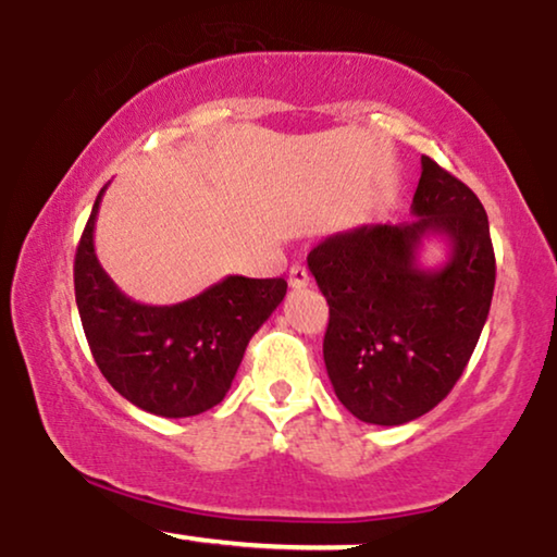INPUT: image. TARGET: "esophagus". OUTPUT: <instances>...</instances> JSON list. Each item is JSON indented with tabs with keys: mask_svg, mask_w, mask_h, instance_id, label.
Listing matches in <instances>:
<instances>
[{
	"mask_svg": "<svg viewBox=\"0 0 557 557\" xmlns=\"http://www.w3.org/2000/svg\"><path fill=\"white\" fill-rule=\"evenodd\" d=\"M288 286L292 288L309 286V271L305 269V265H292V271H288Z\"/></svg>",
	"mask_w": 557,
	"mask_h": 557,
	"instance_id": "obj_1",
	"label": "esophagus"
}]
</instances>
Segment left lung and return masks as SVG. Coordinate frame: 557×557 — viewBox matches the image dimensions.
Masks as SVG:
<instances>
[{"mask_svg": "<svg viewBox=\"0 0 557 557\" xmlns=\"http://www.w3.org/2000/svg\"><path fill=\"white\" fill-rule=\"evenodd\" d=\"M414 220L360 225L312 248L307 265L330 305L324 366L343 407L368 424L428 414L466 371L494 296L488 216L463 182L422 156ZM446 261H419L424 239Z\"/></svg>", "mask_w": 557, "mask_h": 557, "instance_id": "1", "label": "left lung"}]
</instances>
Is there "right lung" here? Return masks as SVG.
Returning <instances> with one entry per match:
<instances>
[{
    "mask_svg": "<svg viewBox=\"0 0 557 557\" xmlns=\"http://www.w3.org/2000/svg\"><path fill=\"white\" fill-rule=\"evenodd\" d=\"M94 201L76 248V307L91 356L114 392L137 409L182 420L225 399L250 337L286 296L284 278L225 276L171 307L122 294L94 252Z\"/></svg>",
    "mask_w": 557,
    "mask_h": 557,
    "instance_id": "right-lung-1",
    "label": "right lung"
}]
</instances>
